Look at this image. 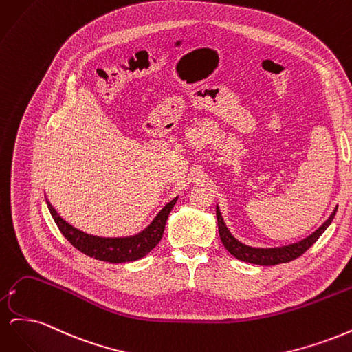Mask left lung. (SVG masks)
<instances>
[{"instance_id": "left-lung-1", "label": "left lung", "mask_w": 352, "mask_h": 352, "mask_svg": "<svg viewBox=\"0 0 352 352\" xmlns=\"http://www.w3.org/2000/svg\"><path fill=\"white\" fill-rule=\"evenodd\" d=\"M336 211H338V206L335 207L332 214L329 216V219L323 223L320 228L314 230L311 235H308L307 238H304L301 241L289 243V245H283V247L260 248V247H251V245L242 243L241 241H238L235 236H233L230 230L228 229L225 220H223L219 206H216L219 235H220L223 245H225V248L238 260L252 263V264H260V265H276L280 263L292 261V260L300 257V255H302L308 248H310L311 245L322 236V233L330 226V223H332Z\"/></svg>"}]
</instances>
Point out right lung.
Masks as SVG:
<instances>
[{"instance_id":"add662e5","label":"right lung","mask_w":352,"mask_h":352,"mask_svg":"<svg viewBox=\"0 0 352 352\" xmlns=\"http://www.w3.org/2000/svg\"><path fill=\"white\" fill-rule=\"evenodd\" d=\"M176 201L177 197L167 202L144 230L131 236L120 238H104L89 235V233L76 229L63 219L57 212V210L52 207L48 198L47 206L52 219L56 221V225L63 233V236H65L74 248H78L80 252L87 254L88 257H92L95 260L117 264L141 260L148 252L157 247V243L163 238L167 217L170 214V211L173 210Z\"/></svg>"}]
</instances>
